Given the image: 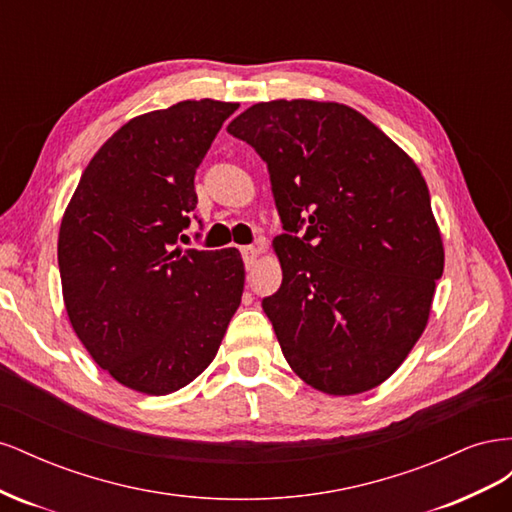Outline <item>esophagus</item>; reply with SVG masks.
Wrapping results in <instances>:
<instances>
[{"label": "esophagus", "mask_w": 512, "mask_h": 512, "mask_svg": "<svg viewBox=\"0 0 512 512\" xmlns=\"http://www.w3.org/2000/svg\"><path fill=\"white\" fill-rule=\"evenodd\" d=\"M258 254H260V250H258V247H254V245L241 247V256H243V262H245V269H252L256 265Z\"/></svg>", "instance_id": "obj_1"}]
</instances>
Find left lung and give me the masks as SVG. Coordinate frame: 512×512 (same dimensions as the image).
Listing matches in <instances>:
<instances>
[{"instance_id": "left-lung-1", "label": "left lung", "mask_w": 512, "mask_h": 512, "mask_svg": "<svg viewBox=\"0 0 512 512\" xmlns=\"http://www.w3.org/2000/svg\"><path fill=\"white\" fill-rule=\"evenodd\" d=\"M228 132L269 168L284 277L262 309L288 365L327 395L374 389L425 331L444 271L421 170L337 102H260Z\"/></svg>"}]
</instances>
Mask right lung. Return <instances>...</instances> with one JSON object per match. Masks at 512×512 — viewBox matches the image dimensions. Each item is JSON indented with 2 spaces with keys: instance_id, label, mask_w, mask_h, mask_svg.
Listing matches in <instances>:
<instances>
[{
  "instance_id": "add662e5",
  "label": "right lung",
  "mask_w": 512,
  "mask_h": 512,
  "mask_svg": "<svg viewBox=\"0 0 512 512\" xmlns=\"http://www.w3.org/2000/svg\"><path fill=\"white\" fill-rule=\"evenodd\" d=\"M237 108L185 100L130 119L91 158L61 220L72 329L132 391L168 395L203 374L241 303L239 250L175 247L198 203L196 168Z\"/></svg>"
}]
</instances>
